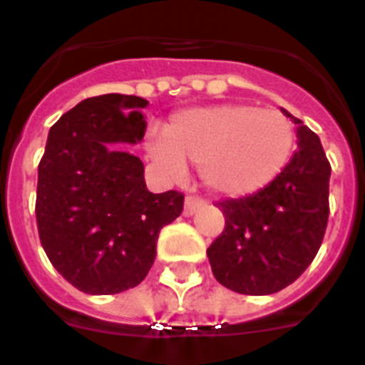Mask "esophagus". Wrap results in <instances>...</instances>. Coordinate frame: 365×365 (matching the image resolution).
Listing matches in <instances>:
<instances>
[{
	"label": "esophagus",
	"instance_id": "esophagus-1",
	"mask_svg": "<svg viewBox=\"0 0 365 365\" xmlns=\"http://www.w3.org/2000/svg\"><path fill=\"white\" fill-rule=\"evenodd\" d=\"M200 206H202V200L199 197H187L185 202H183V216H193V214H197Z\"/></svg>",
	"mask_w": 365,
	"mask_h": 365
}]
</instances>
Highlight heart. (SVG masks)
Masks as SVG:
<instances>
[{
	"label": "heart",
	"mask_w": 365,
	"mask_h": 365,
	"mask_svg": "<svg viewBox=\"0 0 365 365\" xmlns=\"http://www.w3.org/2000/svg\"><path fill=\"white\" fill-rule=\"evenodd\" d=\"M294 142V125L278 110L222 104L176 113L165 134L148 138V151L172 176H182L189 160L212 191L248 197L282 172Z\"/></svg>",
	"instance_id": "heart-1"
}]
</instances>
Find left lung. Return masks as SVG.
I'll list each match as a JSON object with an SVG mask.
<instances>
[{
	"label": "left lung",
	"mask_w": 365,
	"mask_h": 365,
	"mask_svg": "<svg viewBox=\"0 0 365 365\" xmlns=\"http://www.w3.org/2000/svg\"><path fill=\"white\" fill-rule=\"evenodd\" d=\"M297 149L267 187L217 202L225 229L206 250L222 286L244 295L277 294L314 259L328 225L329 163L320 138L289 111Z\"/></svg>",
	"instance_id": "obj_1"
}]
</instances>
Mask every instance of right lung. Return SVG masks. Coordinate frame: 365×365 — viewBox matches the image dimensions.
I'll list each match as a JSON object with an SVG mask.
<instances>
[{"label":"right lung","instance_id":"add662e5","mask_svg":"<svg viewBox=\"0 0 365 365\" xmlns=\"http://www.w3.org/2000/svg\"><path fill=\"white\" fill-rule=\"evenodd\" d=\"M148 100L102 94L48 130L37 168L39 240L62 277L91 295L121 294L148 277L160 229L183 208L178 191L145 187L143 163L125 151L145 134Z\"/></svg>","mask_w":365,"mask_h":365}]
</instances>
